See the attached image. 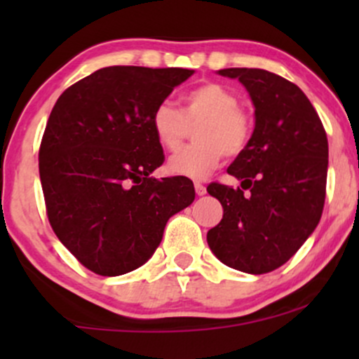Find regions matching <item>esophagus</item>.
<instances>
[{
  "label": "esophagus",
  "mask_w": 359,
  "mask_h": 359,
  "mask_svg": "<svg viewBox=\"0 0 359 359\" xmlns=\"http://www.w3.org/2000/svg\"><path fill=\"white\" fill-rule=\"evenodd\" d=\"M194 189H196V194H197V196H204V194L208 192V191H205V185L199 184V182L194 184Z\"/></svg>",
  "instance_id": "esophagus-1"
}]
</instances>
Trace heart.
I'll return each mask as SVG.
<instances>
[{"mask_svg":"<svg viewBox=\"0 0 359 359\" xmlns=\"http://www.w3.org/2000/svg\"><path fill=\"white\" fill-rule=\"evenodd\" d=\"M194 125L197 143L168 160L167 170L172 175L203 180L217 168L222 156L240 155L253 135V119L240 108L236 94L217 82H204L189 90L182 111L163 101L151 113L156 142L168 151L182 147L189 126Z\"/></svg>","mask_w":359,"mask_h":359,"instance_id":"b5f03b06","label":"heart"}]
</instances>
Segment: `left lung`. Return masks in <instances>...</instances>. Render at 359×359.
Returning a JSON list of instances; mask_svg holds the SVG:
<instances>
[{"instance_id": "obj_1", "label": "left lung", "mask_w": 359, "mask_h": 359, "mask_svg": "<svg viewBox=\"0 0 359 359\" xmlns=\"http://www.w3.org/2000/svg\"><path fill=\"white\" fill-rule=\"evenodd\" d=\"M238 79L255 106L248 147L228 167L238 189L212 182L222 219L208 231L209 248L224 265L262 275L288 262L323 216L327 137L314 106L294 82L263 69H221ZM249 194H245L244 191Z\"/></svg>"}]
</instances>
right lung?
<instances>
[{"label": "right lung", "mask_w": 359, "mask_h": 359, "mask_svg": "<svg viewBox=\"0 0 359 359\" xmlns=\"http://www.w3.org/2000/svg\"><path fill=\"white\" fill-rule=\"evenodd\" d=\"M191 69L104 67L65 89L39 151L47 216L86 269L118 277L150 259L167 221L192 204L187 177L150 174L163 163L151 113Z\"/></svg>", "instance_id": "1"}]
</instances>
